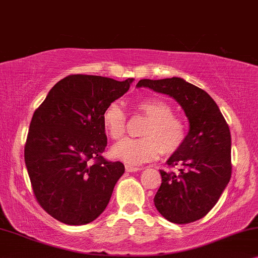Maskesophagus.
<instances>
[{"label":"esophagus","instance_id":"esophagus-1","mask_svg":"<svg viewBox=\"0 0 258 258\" xmlns=\"http://www.w3.org/2000/svg\"><path fill=\"white\" fill-rule=\"evenodd\" d=\"M125 169L127 172H137V171H140L143 170V167H139V166H135V165H126Z\"/></svg>","mask_w":258,"mask_h":258}]
</instances>
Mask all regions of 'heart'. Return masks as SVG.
<instances>
[{
	"label": "heart",
	"instance_id": "heart-1",
	"mask_svg": "<svg viewBox=\"0 0 258 258\" xmlns=\"http://www.w3.org/2000/svg\"><path fill=\"white\" fill-rule=\"evenodd\" d=\"M140 114L147 122L140 132L143 138L126 139L112 149L113 157L128 164H143L153 160L163 152L172 154L183 145L187 137V126L183 119L173 115V108L169 102L158 98H146L136 104ZM102 126L115 140L122 139L127 131V116L123 109L111 102L102 112Z\"/></svg>",
	"mask_w": 258,
	"mask_h": 258
}]
</instances>
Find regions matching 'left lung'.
I'll return each instance as SVG.
<instances>
[{
    "label": "left lung",
    "instance_id": "left-lung-1",
    "mask_svg": "<svg viewBox=\"0 0 258 258\" xmlns=\"http://www.w3.org/2000/svg\"><path fill=\"white\" fill-rule=\"evenodd\" d=\"M149 87L179 102L190 130L186 140L160 170L161 185L153 202L167 221L187 224L203 218L215 207L231 177V136L218 106L207 92L180 78L143 79ZM177 166L178 171L172 170Z\"/></svg>",
    "mask_w": 258,
    "mask_h": 258
}]
</instances>
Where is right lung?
<instances>
[{
	"label": "right lung",
	"mask_w": 258,
	"mask_h": 258,
	"mask_svg": "<svg viewBox=\"0 0 258 258\" xmlns=\"http://www.w3.org/2000/svg\"><path fill=\"white\" fill-rule=\"evenodd\" d=\"M132 81L68 75L34 112L25 163L37 203L53 218L84 225L107 207L125 166L101 156L107 146L101 116Z\"/></svg>",
	"instance_id": "1"
}]
</instances>
